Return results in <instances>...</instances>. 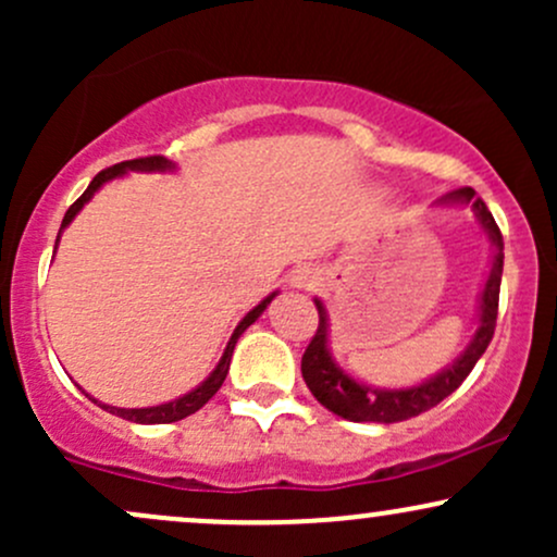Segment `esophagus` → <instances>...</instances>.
<instances>
[{"instance_id": "obj_1", "label": "esophagus", "mask_w": 557, "mask_h": 557, "mask_svg": "<svg viewBox=\"0 0 557 557\" xmlns=\"http://www.w3.org/2000/svg\"><path fill=\"white\" fill-rule=\"evenodd\" d=\"M293 287H304V290H311V287L319 285V274L314 270H309V267H304V270H296L290 277Z\"/></svg>"}]
</instances>
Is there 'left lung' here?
Here are the masks:
<instances>
[{"label": "left lung", "instance_id": "1", "mask_svg": "<svg viewBox=\"0 0 557 557\" xmlns=\"http://www.w3.org/2000/svg\"><path fill=\"white\" fill-rule=\"evenodd\" d=\"M440 203H471L474 209L479 225L495 248V257H492V270L487 274V283H484L482 298H479V324L471 343L466 345L463 354L458 356L450 367L443 369L440 374L430 376L426 382L413 387L403 389H380L369 387L363 382L354 380L350 374H345L337 367L335 359L330 354L327 345V309L319 298H314L317 311H319V327L317 335L311 337L309 348H306L304 359H300V374H304L306 385H309L311 395L322 403L324 408H330L337 417L348 421H380V424H395V421H406L419 413L430 411L437 406L440 400H445L453 389L461 387V382L471 374V369L476 367V361L482 359V354L487 350V345L495 335V322H497V300H500V280H503V235L500 227L495 225V216L490 214L487 203L482 198H476L474 188H458L445 198H440Z\"/></svg>", "mask_w": 557, "mask_h": 557}]
</instances>
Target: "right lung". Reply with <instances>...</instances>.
<instances>
[{"mask_svg": "<svg viewBox=\"0 0 557 557\" xmlns=\"http://www.w3.org/2000/svg\"><path fill=\"white\" fill-rule=\"evenodd\" d=\"M127 170L168 172V170H175V164H172L170 159H164V157H140V159H131V162H120V164H112V168L101 170L99 175H96L94 181H91V185H88V188L83 190V196L78 198V201H75L73 207H70L67 212H65V220H62L60 233H57V243H60L62 230H65V227L70 225V222L75 220V214H78L81 209L86 207L88 201H91L96 190H99L104 183L114 181V177L125 175ZM57 243H54V248H57ZM274 296H277V293H272V296H267L264 300H261L259 306H253V309L248 311V314L240 319V324H238V327H235L233 337H230L225 354H222V359H220V363H216L214 372L209 374L207 380H203L201 385H198L196 389H190V393L181 395V398H175V400H170V403H162V406H151V408H117V406H107V403H99L96 398H91V395H88V393H86V395H88V398H91L94 403H99V408H104V411L114 413V417H123V419H127V421H136V424H172V421H181V419H185V417H190V413H196L198 408H201L203 403L212 398L216 389L222 387V382H225L227 369H230V359H233L235 343H238V337L243 335V332H246L248 327H251L253 322H257V319L261 317V311H264L267 306L272 304Z\"/></svg>", "mask_w": 557, "mask_h": 557, "instance_id": "right-lung-1", "label": "right lung"}]
</instances>
